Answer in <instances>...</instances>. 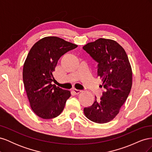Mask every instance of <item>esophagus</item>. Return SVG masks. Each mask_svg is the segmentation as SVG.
<instances>
[{"mask_svg": "<svg viewBox=\"0 0 152 152\" xmlns=\"http://www.w3.org/2000/svg\"><path fill=\"white\" fill-rule=\"evenodd\" d=\"M82 92V91L80 90H77V89H73L72 93L74 94H79Z\"/></svg>", "mask_w": 152, "mask_h": 152, "instance_id": "esophagus-1", "label": "esophagus"}]
</instances>
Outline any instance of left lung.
<instances>
[{
  "instance_id": "left-lung-1",
  "label": "left lung",
  "mask_w": 152,
  "mask_h": 152,
  "mask_svg": "<svg viewBox=\"0 0 152 152\" xmlns=\"http://www.w3.org/2000/svg\"><path fill=\"white\" fill-rule=\"evenodd\" d=\"M83 49L98 63V76L102 79L104 92L99 100L84 108L90 121L107 123L116 117L126 101L132 87V72L125 50L116 41L100 38L87 44Z\"/></svg>"
}]
</instances>
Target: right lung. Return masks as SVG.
Masks as SVG:
<instances>
[{
  "label": "right lung",
  "mask_w": 152,
  "mask_h": 152,
  "mask_svg": "<svg viewBox=\"0 0 152 152\" xmlns=\"http://www.w3.org/2000/svg\"><path fill=\"white\" fill-rule=\"evenodd\" d=\"M77 47L57 37H46L30 50L23 69V80L31 108L39 117L55 118L65 108L71 93L52 84L55 80L53 73L59 59Z\"/></svg>",
  "instance_id": "1"
}]
</instances>
